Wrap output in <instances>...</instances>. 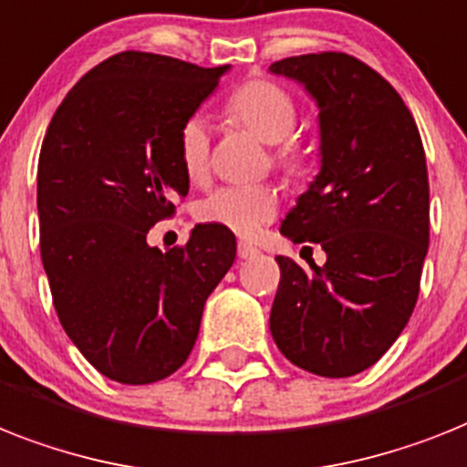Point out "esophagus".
I'll return each instance as SVG.
<instances>
[{
    "instance_id": "34e87169",
    "label": "esophagus",
    "mask_w": 467,
    "mask_h": 467,
    "mask_svg": "<svg viewBox=\"0 0 467 467\" xmlns=\"http://www.w3.org/2000/svg\"><path fill=\"white\" fill-rule=\"evenodd\" d=\"M257 253H260V250H257L253 243H238V257H241V260H250V257H255Z\"/></svg>"
}]
</instances>
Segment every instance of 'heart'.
I'll return each instance as SVG.
<instances>
[{"instance_id":"1","label":"heart","mask_w":467,"mask_h":467,"mask_svg":"<svg viewBox=\"0 0 467 467\" xmlns=\"http://www.w3.org/2000/svg\"><path fill=\"white\" fill-rule=\"evenodd\" d=\"M229 114L253 130L262 142L276 145V164L294 169L303 161V148L294 136L298 109L294 98L272 80H250L229 99ZM179 155L191 181H202L210 169V123L202 114H192L179 133ZM279 195L269 186H224L212 191L195 214L202 224H217L238 236H253L262 224L275 219Z\"/></svg>"}]
</instances>
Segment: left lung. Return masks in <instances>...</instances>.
<instances>
[{
  "label": "left lung",
  "mask_w": 467,
  "mask_h": 467,
  "mask_svg": "<svg viewBox=\"0 0 467 467\" xmlns=\"http://www.w3.org/2000/svg\"><path fill=\"white\" fill-rule=\"evenodd\" d=\"M269 71L298 80L319 109V173L279 231L327 253L310 269L276 257L269 329L312 375H358L391 348L418 300L430 245L425 150L399 92L356 57L300 54Z\"/></svg>",
  "instance_id": "8db88e82"
}]
</instances>
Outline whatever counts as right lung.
<instances>
[{
  "instance_id": "1",
  "label": "right lung",
  "mask_w": 467,
  "mask_h": 467,
  "mask_svg": "<svg viewBox=\"0 0 467 467\" xmlns=\"http://www.w3.org/2000/svg\"><path fill=\"white\" fill-rule=\"evenodd\" d=\"M229 67L121 52L88 71L49 121L37 161L40 255L54 310L88 363L152 384L191 356L236 236L198 224L161 253L148 231L188 195L181 126Z\"/></svg>"
}]
</instances>
